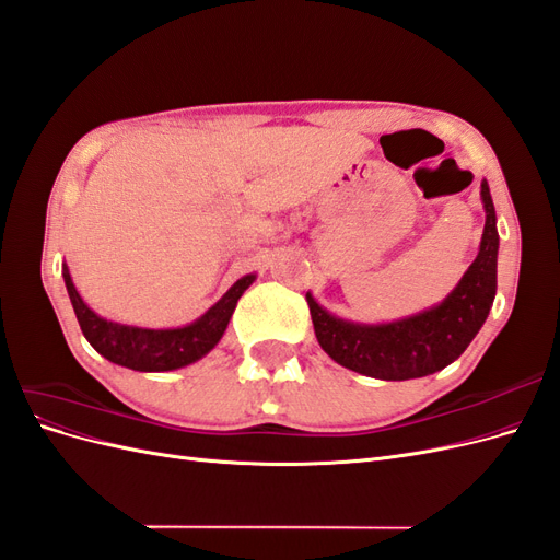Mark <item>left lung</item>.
<instances>
[{
  "label": "left lung",
  "instance_id": "obj_1",
  "mask_svg": "<svg viewBox=\"0 0 560 560\" xmlns=\"http://www.w3.org/2000/svg\"><path fill=\"white\" fill-rule=\"evenodd\" d=\"M486 226L477 259L439 306L387 325H360L327 313L306 294L317 343L334 362L381 381L430 376L455 362L479 334L498 290L495 206L481 182Z\"/></svg>",
  "mask_w": 560,
  "mask_h": 560
}]
</instances>
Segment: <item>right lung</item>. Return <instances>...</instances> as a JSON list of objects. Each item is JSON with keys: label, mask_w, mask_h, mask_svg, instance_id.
Instances as JSON below:
<instances>
[{"label": "right lung", "mask_w": 560, "mask_h": 560, "mask_svg": "<svg viewBox=\"0 0 560 560\" xmlns=\"http://www.w3.org/2000/svg\"><path fill=\"white\" fill-rule=\"evenodd\" d=\"M62 278L86 341L109 362L132 371H173L206 358L224 336L238 299L254 282V276L241 278L191 325L179 329H142L100 317L79 296L67 266H62Z\"/></svg>", "instance_id": "add662e5"}]
</instances>
